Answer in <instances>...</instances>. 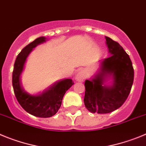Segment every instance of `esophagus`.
<instances>
[{"label":"esophagus","instance_id":"34e87169","mask_svg":"<svg viewBox=\"0 0 146 146\" xmlns=\"http://www.w3.org/2000/svg\"><path fill=\"white\" fill-rule=\"evenodd\" d=\"M86 78V73L83 70H79L76 75V81H83Z\"/></svg>","mask_w":146,"mask_h":146}]
</instances>
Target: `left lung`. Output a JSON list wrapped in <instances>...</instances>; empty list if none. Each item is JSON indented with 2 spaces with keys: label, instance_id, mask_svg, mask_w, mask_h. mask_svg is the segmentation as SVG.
<instances>
[{
  "label": "left lung",
  "instance_id": "8db88e82",
  "mask_svg": "<svg viewBox=\"0 0 146 146\" xmlns=\"http://www.w3.org/2000/svg\"><path fill=\"white\" fill-rule=\"evenodd\" d=\"M111 56L102 62V73L92 81L84 82L85 107L92 113H108L123 105L130 93L134 81V69L129 56L118 42L106 37ZM106 74L113 76L114 84L104 86Z\"/></svg>",
  "mask_w": 146,
  "mask_h": 146
}]
</instances>
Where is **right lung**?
Here are the masks:
<instances>
[{
    "instance_id": "1",
    "label": "right lung",
    "mask_w": 146,
    "mask_h": 146,
    "mask_svg": "<svg viewBox=\"0 0 146 146\" xmlns=\"http://www.w3.org/2000/svg\"><path fill=\"white\" fill-rule=\"evenodd\" d=\"M44 41L46 38L40 37L26 46L17 55L12 73L13 89L19 105L27 113L40 118L51 117L57 113L65 92L74 84L72 79H63L56 82L38 95H31L22 89L20 75L26 59L33 48Z\"/></svg>"
}]
</instances>
